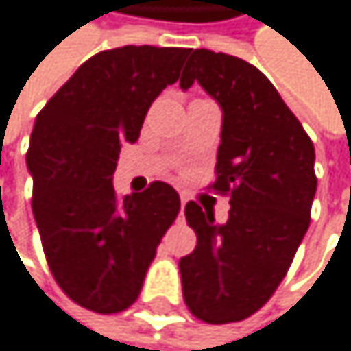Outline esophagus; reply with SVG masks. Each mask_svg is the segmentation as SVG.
<instances>
[{"instance_id":"esophagus-1","label":"esophagus","mask_w":351,"mask_h":351,"mask_svg":"<svg viewBox=\"0 0 351 351\" xmlns=\"http://www.w3.org/2000/svg\"><path fill=\"white\" fill-rule=\"evenodd\" d=\"M185 204H187V197L181 195V215H183V210H185Z\"/></svg>"}]
</instances>
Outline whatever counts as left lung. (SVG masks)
Here are the masks:
<instances>
[{"mask_svg": "<svg viewBox=\"0 0 351 351\" xmlns=\"http://www.w3.org/2000/svg\"><path fill=\"white\" fill-rule=\"evenodd\" d=\"M197 82L223 111L217 191H229V219L187 202L197 236L179 261L189 312L210 324L252 316L287 276L309 227L316 195L314 143L271 82L250 62L191 50L181 88Z\"/></svg>", "mask_w": 351, "mask_h": 351, "instance_id": "obj_1", "label": "left lung"}]
</instances>
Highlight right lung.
I'll return each instance as SVG.
<instances>
[{
  "mask_svg": "<svg viewBox=\"0 0 351 351\" xmlns=\"http://www.w3.org/2000/svg\"><path fill=\"white\" fill-rule=\"evenodd\" d=\"M189 48L124 46L88 58L35 117L27 152L33 217L50 271L97 314L130 307L156 248L181 208L156 181L119 199V149L141 134L160 92L179 80Z\"/></svg>",
  "mask_w": 351,
  "mask_h": 351,
  "instance_id": "1",
  "label": "right lung"
}]
</instances>
